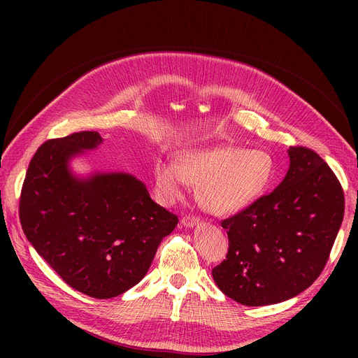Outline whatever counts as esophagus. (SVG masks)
Here are the masks:
<instances>
[{
  "label": "esophagus",
  "mask_w": 358,
  "mask_h": 358,
  "mask_svg": "<svg viewBox=\"0 0 358 358\" xmlns=\"http://www.w3.org/2000/svg\"><path fill=\"white\" fill-rule=\"evenodd\" d=\"M180 222L185 225V227H196L200 224V218H197V216H192V215H188V216H183V218L180 220Z\"/></svg>",
  "instance_id": "obj_1"
}]
</instances>
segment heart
<instances>
[{
	"instance_id": "obj_1",
	"label": "heart",
	"mask_w": 358,
	"mask_h": 358,
	"mask_svg": "<svg viewBox=\"0 0 358 358\" xmlns=\"http://www.w3.org/2000/svg\"><path fill=\"white\" fill-rule=\"evenodd\" d=\"M276 176V161L263 149L220 145L188 150L173 164H158L155 183L166 203L179 200L187 183L199 185V199L216 215L241 212L262 199Z\"/></svg>"
}]
</instances>
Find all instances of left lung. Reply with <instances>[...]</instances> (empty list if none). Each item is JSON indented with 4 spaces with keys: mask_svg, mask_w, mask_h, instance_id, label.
Segmentation results:
<instances>
[{
    "mask_svg": "<svg viewBox=\"0 0 358 358\" xmlns=\"http://www.w3.org/2000/svg\"><path fill=\"white\" fill-rule=\"evenodd\" d=\"M288 155L278 188L221 222L229 252L212 276L245 306L275 305L315 282L343 220V189L327 162L303 146Z\"/></svg>",
    "mask_w": 358,
    "mask_h": 358,
    "instance_id": "8db88e82",
    "label": "left lung"
}]
</instances>
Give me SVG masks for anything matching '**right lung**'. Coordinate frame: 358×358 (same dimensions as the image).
Here are the masks:
<instances>
[{
  "mask_svg": "<svg viewBox=\"0 0 358 358\" xmlns=\"http://www.w3.org/2000/svg\"><path fill=\"white\" fill-rule=\"evenodd\" d=\"M101 142L96 131H80L43 143L27 170L19 220L64 282L90 297L112 299L143 279L179 220L128 173L74 178L70 158Z\"/></svg>",
  "mask_w": 358,
  "mask_h": 358,
  "instance_id": "1",
  "label": "right lung"
}]
</instances>
